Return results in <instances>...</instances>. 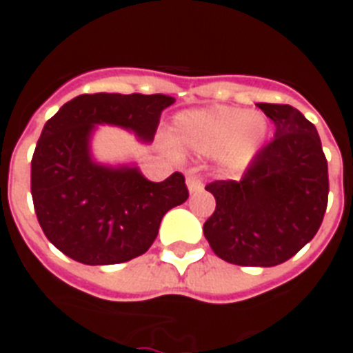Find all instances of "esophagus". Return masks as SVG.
<instances>
[{
	"mask_svg": "<svg viewBox=\"0 0 353 353\" xmlns=\"http://www.w3.org/2000/svg\"><path fill=\"white\" fill-rule=\"evenodd\" d=\"M187 187H188V192L196 194V192H199L201 188H203V183H201V179H199L198 176H188Z\"/></svg>",
	"mask_w": 353,
	"mask_h": 353,
	"instance_id": "obj_1",
	"label": "esophagus"
}]
</instances>
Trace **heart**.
Returning <instances> with one entry per match:
<instances>
[{"mask_svg":"<svg viewBox=\"0 0 353 353\" xmlns=\"http://www.w3.org/2000/svg\"><path fill=\"white\" fill-rule=\"evenodd\" d=\"M269 122L260 112L212 106L179 113L170 130L172 144L183 152L216 155L227 174H240L265 144Z\"/></svg>","mask_w":353,"mask_h":353,"instance_id":"heart-1","label":"heart"}]
</instances>
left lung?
Masks as SVG:
<instances>
[{
    "instance_id": "8db88e82",
    "label": "left lung",
    "mask_w": 353,
    "mask_h": 353,
    "mask_svg": "<svg viewBox=\"0 0 353 353\" xmlns=\"http://www.w3.org/2000/svg\"><path fill=\"white\" fill-rule=\"evenodd\" d=\"M274 139L240 181L205 187L216 209L203 234L216 256L236 265L273 268L317 234L328 205V163L317 130L296 108L260 102Z\"/></svg>"
}]
</instances>
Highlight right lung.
I'll return each instance as SVG.
<instances>
[{
    "mask_svg": "<svg viewBox=\"0 0 353 353\" xmlns=\"http://www.w3.org/2000/svg\"><path fill=\"white\" fill-rule=\"evenodd\" d=\"M168 95H79L41 130L30 161V194L47 240L88 265H110L148 251L163 216L187 201L185 177L148 181L135 165H102L91 155L97 126L124 128L152 143Z\"/></svg>",
    "mask_w": 353,
    "mask_h": 353,
    "instance_id": "add662e5",
    "label": "right lung"
}]
</instances>
